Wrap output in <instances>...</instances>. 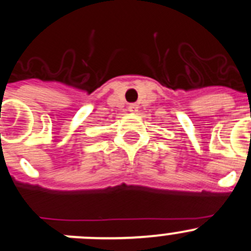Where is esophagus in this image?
Here are the masks:
<instances>
[{"label": "esophagus", "mask_w": 251, "mask_h": 251, "mask_svg": "<svg viewBox=\"0 0 251 251\" xmlns=\"http://www.w3.org/2000/svg\"><path fill=\"white\" fill-rule=\"evenodd\" d=\"M137 110H138V105L137 104H130V105H128V111H130V113H137Z\"/></svg>", "instance_id": "obj_1"}]
</instances>
